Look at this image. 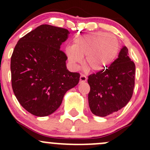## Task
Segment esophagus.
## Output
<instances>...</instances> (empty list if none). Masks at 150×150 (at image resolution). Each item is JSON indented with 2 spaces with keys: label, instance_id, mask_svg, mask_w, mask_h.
Segmentation results:
<instances>
[{
  "label": "esophagus",
  "instance_id": "1",
  "mask_svg": "<svg viewBox=\"0 0 150 150\" xmlns=\"http://www.w3.org/2000/svg\"><path fill=\"white\" fill-rule=\"evenodd\" d=\"M87 81V77L85 75H81L80 77V83H84Z\"/></svg>",
  "mask_w": 150,
  "mask_h": 150
}]
</instances>
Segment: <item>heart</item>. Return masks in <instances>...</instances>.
Returning <instances> with one entry per match:
<instances>
[{
    "label": "heart",
    "instance_id": "heart-1",
    "mask_svg": "<svg viewBox=\"0 0 150 150\" xmlns=\"http://www.w3.org/2000/svg\"><path fill=\"white\" fill-rule=\"evenodd\" d=\"M119 41L115 35L96 32L80 36L73 46L67 47L65 54L72 69H78L86 56V64L94 71L107 69L116 58Z\"/></svg>",
    "mask_w": 150,
    "mask_h": 150
}]
</instances>
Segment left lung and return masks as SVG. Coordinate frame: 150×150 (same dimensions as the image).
I'll return each mask as SVG.
<instances>
[{"label":"left lung","mask_w":150,"mask_h":150,"mask_svg":"<svg viewBox=\"0 0 150 150\" xmlns=\"http://www.w3.org/2000/svg\"><path fill=\"white\" fill-rule=\"evenodd\" d=\"M136 67L122 46L117 59L106 69L89 75L88 104L93 115L106 117L125 107L133 95Z\"/></svg>","instance_id":"obj_1"}]
</instances>
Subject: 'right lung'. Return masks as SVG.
Returning a JSON list of instances; mask_svg holds the SVG:
<instances>
[{
    "instance_id": "right-lung-1",
    "label": "right lung",
    "mask_w": 150,
    "mask_h": 150,
    "mask_svg": "<svg viewBox=\"0 0 150 150\" xmlns=\"http://www.w3.org/2000/svg\"><path fill=\"white\" fill-rule=\"evenodd\" d=\"M67 29L42 25L20 38L11 58V85L19 104L30 113L45 117L61 105L64 94L79 83L80 74L66 66L60 46Z\"/></svg>"
}]
</instances>
